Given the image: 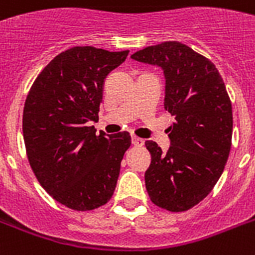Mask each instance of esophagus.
Returning a JSON list of instances; mask_svg holds the SVG:
<instances>
[{
	"label": "esophagus",
	"instance_id": "esophagus-1",
	"mask_svg": "<svg viewBox=\"0 0 255 255\" xmlns=\"http://www.w3.org/2000/svg\"><path fill=\"white\" fill-rule=\"evenodd\" d=\"M132 144H133L135 147H141L144 144V140L139 139V137H136V136H132Z\"/></svg>",
	"mask_w": 255,
	"mask_h": 255
}]
</instances>
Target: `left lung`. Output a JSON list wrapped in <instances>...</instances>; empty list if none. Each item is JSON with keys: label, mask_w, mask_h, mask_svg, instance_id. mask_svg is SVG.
Instances as JSON below:
<instances>
[{"label": "left lung", "mask_w": 255, "mask_h": 255, "mask_svg": "<svg viewBox=\"0 0 255 255\" xmlns=\"http://www.w3.org/2000/svg\"><path fill=\"white\" fill-rule=\"evenodd\" d=\"M132 59L161 66L164 108L174 118L167 153L145 141L151 165L145 188L151 201L169 212H185L210 193L229 157L232 102L216 66L181 42L148 46Z\"/></svg>", "instance_id": "8db88e82"}]
</instances>
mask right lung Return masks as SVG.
I'll use <instances>...</instances> for the list:
<instances>
[{
	"instance_id": "obj_1",
	"label": "right lung",
	"mask_w": 255,
	"mask_h": 255,
	"mask_svg": "<svg viewBox=\"0 0 255 255\" xmlns=\"http://www.w3.org/2000/svg\"><path fill=\"white\" fill-rule=\"evenodd\" d=\"M128 53L74 46L42 70L26 98L22 131L30 167L42 188L70 209H98L116 188L131 136L96 135L87 123L99 120L104 79Z\"/></svg>"
}]
</instances>
